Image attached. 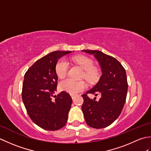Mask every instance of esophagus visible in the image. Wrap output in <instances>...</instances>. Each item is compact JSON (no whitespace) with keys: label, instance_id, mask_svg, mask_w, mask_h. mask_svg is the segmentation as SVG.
<instances>
[{"label":"esophagus","instance_id":"34e87169","mask_svg":"<svg viewBox=\"0 0 151 151\" xmlns=\"http://www.w3.org/2000/svg\"><path fill=\"white\" fill-rule=\"evenodd\" d=\"M70 97H72V99H73L74 98H75V95H73V94H70Z\"/></svg>","mask_w":151,"mask_h":151}]
</instances>
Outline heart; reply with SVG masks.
Masks as SVG:
<instances>
[{"instance_id":"b5f03b06","label":"heart","mask_w":151,"mask_h":151,"mask_svg":"<svg viewBox=\"0 0 151 151\" xmlns=\"http://www.w3.org/2000/svg\"><path fill=\"white\" fill-rule=\"evenodd\" d=\"M73 60L85 70L84 77L89 82H94L99 76L98 70L93 68V62L89 58L79 56L73 58ZM69 70V62L65 59H60L56 65V75L60 78H64ZM60 88L70 94H76L87 88V84L84 81H75L71 78H66L60 82Z\"/></svg>"}]
</instances>
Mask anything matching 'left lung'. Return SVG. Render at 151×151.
I'll return each mask as SVG.
<instances>
[{
  "instance_id": "left-lung-1",
  "label": "left lung",
  "mask_w": 151,
  "mask_h": 151,
  "mask_svg": "<svg viewBox=\"0 0 151 151\" xmlns=\"http://www.w3.org/2000/svg\"><path fill=\"white\" fill-rule=\"evenodd\" d=\"M93 54L100 65L102 75L98 83L82 96V110L86 123L94 129L105 128L117 119L126 101L128 82L125 69L115 58L99 50H83ZM88 93L101 95L98 101L91 99Z\"/></svg>"
}]
</instances>
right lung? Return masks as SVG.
Instances as JSON below:
<instances>
[{
    "label": "right lung",
    "mask_w": 151,
    "mask_h": 151,
    "mask_svg": "<svg viewBox=\"0 0 151 151\" xmlns=\"http://www.w3.org/2000/svg\"><path fill=\"white\" fill-rule=\"evenodd\" d=\"M71 51H54L36 61L24 75L22 99L30 119L47 130L65 126L71 107L72 98L66 91H56V65L60 58Z\"/></svg>",
    "instance_id": "1"
}]
</instances>
